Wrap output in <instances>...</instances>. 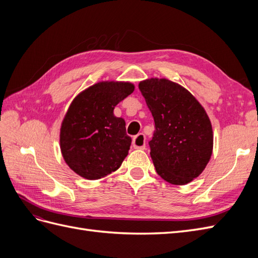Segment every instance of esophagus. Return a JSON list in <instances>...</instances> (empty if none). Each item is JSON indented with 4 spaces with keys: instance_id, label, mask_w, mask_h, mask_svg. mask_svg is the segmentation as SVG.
<instances>
[{
    "instance_id": "1",
    "label": "esophagus",
    "mask_w": 258,
    "mask_h": 258,
    "mask_svg": "<svg viewBox=\"0 0 258 258\" xmlns=\"http://www.w3.org/2000/svg\"><path fill=\"white\" fill-rule=\"evenodd\" d=\"M132 146L134 148H145V136L143 134H139L132 139Z\"/></svg>"
}]
</instances>
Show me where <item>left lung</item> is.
Returning <instances> with one entry per match:
<instances>
[{"label": "left lung", "mask_w": 258, "mask_h": 258, "mask_svg": "<svg viewBox=\"0 0 258 258\" xmlns=\"http://www.w3.org/2000/svg\"><path fill=\"white\" fill-rule=\"evenodd\" d=\"M139 89L155 121L148 144L156 172L174 185L191 182L205 170L213 150L205 108L188 90L166 79L146 80Z\"/></svg>", "instance_id": "left-lung-1"}]
</instances>
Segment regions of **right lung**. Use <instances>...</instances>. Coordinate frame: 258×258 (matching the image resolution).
Returning <instances> with one entry per match:
<instances>
[{
	"instance_id": "1",
	"label": "right lung",
	"mask_w": 258,
	"mask_h": 258,
	"mask_svg": "<svg viewBox=\"0 0 258 258\" xmlns=\"http://www.w3.org/2000/svg\"><path fill=\"white\" fill-rule=\"evenodd\" d=\"M134 90L130 83L102 82L73 100L61 126L60 147L75 173L98 179L121 166L131 138L126 134V122L113 112Z\"/></svg>"
}]
</instances>
